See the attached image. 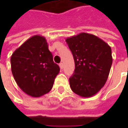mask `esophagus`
Listing matches in <instances>:
<instances>
[{
	"label": "esophagus",
	"instance_id": "esophagus-1",
	"mask_svg": "<svg viewBox=\"0 0 128 128\" xmlns=\"http://www.w3.org/2000/svg\"><path fill=\"white\" fill-rule=\"evenodd\" d=\"M59 66H60V68L62 70L63 69V67H64V65H63V63H60L59 64Z\"/></svg>",
	"mask_w": 128,
	"mask_h": 128
}]
</instances>
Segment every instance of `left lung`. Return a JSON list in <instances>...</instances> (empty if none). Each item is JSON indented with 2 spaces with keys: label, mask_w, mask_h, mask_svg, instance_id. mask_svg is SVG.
I'll use <instances>...</instances> for the list:
<instances>
[{
  "label": "left lung",
  "mask_w": 128,
  "mask_h": 128,
  "mask_svg": "<svg viewBox=\"0 0 128 128\" xmlns=\"http://www.w3.org/2000/svg\"><path fill=\"white\" fill-rule=\"evenodd\" d=\"M66 42L76 67L70 78V88L82 97L93 96L108 80L113 62L110 46L98 37L86 32L67 38Z\"/></svg>",
  "instance_id": "1"
}]
</instances>
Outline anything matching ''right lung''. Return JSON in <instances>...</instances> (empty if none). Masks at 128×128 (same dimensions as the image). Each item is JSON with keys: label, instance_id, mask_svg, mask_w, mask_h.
<instances>
[{"label": "right lung", "instance_id": "1", "mask_svg": "<svg viewBox=\"0 0 128 128\" xmlns=\"http://www.w3.org/2000/svg\"><path fill=\"white\" fill-rule=\"evenodd\" d=\"M10 62L17 84L32 97L49 92L60 72L58 65L53 62L46 40L39 35L30 38L16 49Z\"/></svg>", "mask_w": 128, "mask_h": 128}]
</instances>
